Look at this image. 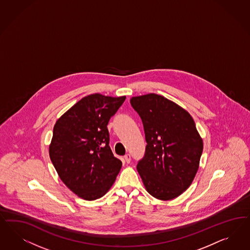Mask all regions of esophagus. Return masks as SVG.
Here are the masks:
<instances>
[{
  "instance_id": "34e87169",
  "label": "esophagus",
  "mask_w": 250,
  "mask_h": 250,
  "mask_svg": "<svg viewBox=\"0 0 250 250\" xmlns=\"http://www.w3.org/2000/svg\"><path fill=\"white\" fill-rule=\"evenodd\" d=\"M124 161L126 162L127 164L130 163V161H131V156H130V154L127 153L126 155H124Z\"/></svg>"
}]
</instances>
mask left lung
<instances>
[{
  "label": "left lung",
  "mask_w": 250,
  "mask_h": 250,
  "mask_svg": "<svg viewBox=\"0 0 250 250\" xmlns=\"http://www.w3.org/2000/svg\"><path fill=\"white\" fill-rule=\"evenodd\" d=\"M130 104L145 129V155L137 170L147 191L168 201L183 193L193 181L203 150L191 116L156 94L132 97Z\"/></svg>",
  "instance_id": "8db88e82"
}]
</instances>
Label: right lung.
Instances as JSON below:
<instances>
[{"instance_id":"right-lung-1","label":"right lung","mask_w":250,"mask_h":250,"mask_svg":"<svg viewBox=\"0 0 250 250\" xmlns=\"http://www.w3.org/2000/svg\"><path fill=\"white\" fill-rule=\"evenodd\" d=\"M125 99L100 94L83 97L53 128L50 160L65 185L86 201L105 195L120 173L122 163L110 149L107 124Z\"/></svg>"}]
</instances>
